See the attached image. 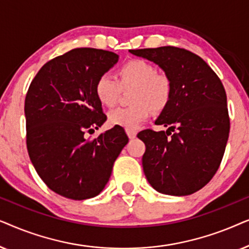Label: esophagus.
<instances>
[{
    "label": "esophagus",
    "instance_id": "obj_1",
    "mask_svg": "<svg viewBox=\"0 0 249 249\" xmlns=\"http://www.w3.org/2000/svg\"><path fill=\"white\" fill-rule=\"evenodd\" d=\"M125 132H127L128 137L130 139H134L136 136H137V132H136L135 130H131V129H125Z\"/></svg>",
    "mask_w": 249,
    "mask_h": 249
}]
</instances>
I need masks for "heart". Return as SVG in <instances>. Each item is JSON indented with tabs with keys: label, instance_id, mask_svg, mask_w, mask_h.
I'll use <instances>...</instances> for the list:
<instances>
[{
	"label": "heart",
	"instance_id": "b5f03b06",
	"mask_svg": "<svg viewBox=\"0 0 249 249\" xmlns=\"http://www.w3.org/2000/svg\"><path fill=\"white\" fill-rule=\"evenodd\" d=\"M131 105L108 112V122L125 129H137L151 115V108L161 111L172 95V81L166 73L158 72L154 64L145 60L128 61L119 69V80L110 73H103L95 84L97 100L105 107L117 103L121 88H131Z\"/></svg>",
	"mask_w": 249,
	"mask_h": 249
}]
</instances>
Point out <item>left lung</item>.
Here are the masks:
<instances>
[{
	"mask_svg": "<svg viewBox=\"0 0 249 249\" xmlns=\"http://www.w3.org/2000/svg\"><path fill=\"white\" fill-rule=\"evenodd\" d=\"M161 68L172 81V95L155 124L146 129L142 169L159 193L186 196L209 183L219 169L229 137L226 90L220 78L196 54L175 46L129 50Z\"/></svg>",
	"mask_w": 249,
	"mask_h": 249,
	"instance_id": "8db88e82",
	"label": "left lung"
}]
</instances>
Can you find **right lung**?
<instances>
[{
	"instance_id": "1",
	"label": "right lung",
	"mask_w": 249,
	"mask_h": 249,
	"mask_svg": "<svg viewBox=\"0 0 249 249\" xmlns=\"http://www.w3.org/2000/svg\"><path fill=\"white\" fill-rule=\"evenodd\" d=\"M110 51L81 47L40 68L27 91V149L36 172L54 193L74 200L97 196L128 144L121 127L93 141L85 132L107 121L95 94L98 77L118 62Z\"/></svg>"
}]
</instances>
